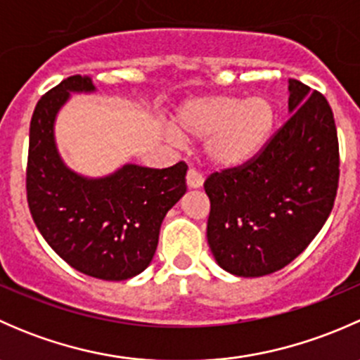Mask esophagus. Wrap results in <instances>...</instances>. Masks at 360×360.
<instances>
[{
	"label": "esophagus",
	"instance_id": "obj_1",
	"mask_svg": "<svg viewBox=\"0 0 360 360\" xmlns=\"http://www.w3.org/2000/svg\"><path fill=\"white\" fill-rule=\"evenodd\" d=\"M186 183H188V186L193 188V190H197V188H202L203 176L200 172H198L197 169H193V167H191V169L188 170V174H186Z\"/></svg>",
	"mask_w": 360,
	"mask_h": 360
}]
</instances>
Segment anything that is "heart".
<instances>
[{
	"mask_svg": "<svg viewBox=\"0 0 360 360\" xmlns=\"http://www.w3.org/2000/svg\"><path fill=\"white\" fill-rule=\"evenodd\" d=\"M277 122V110L266 96L212 94L184 104L177 129L184 137L205 139V155L221 169L252 160L266 146Z\"/></svg>",
	"mask_w": 360,
	"mask_h": 360,
	"instance_id": "1",
	"label": "heart"
}]
</instances>
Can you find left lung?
Returning <instances> with one entry per match:
<instances>
[{
  "label": "left lung",
  "instance_id": "8db88e82",
  "mask_svg": "<svg viewBox=\"0 0 360 360\" xmlns=\"http://www.w3.org/2000/svg\"><path fill=\"white\" fill-rule=\"evenodd\" d=\"M292 116L240 167L210 174L207 242L217 264L238 277H263L308 248L335 205L340 148L331 106L321 92L289 79Z\"/></svg>",
  "mask_w": 360,
  "mask_h": 360
}]
</instances>
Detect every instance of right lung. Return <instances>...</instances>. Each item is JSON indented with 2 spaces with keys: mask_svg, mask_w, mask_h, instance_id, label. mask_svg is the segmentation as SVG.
Returning <instances> with one entry per match:
<instances>
[{
  "mask_svg": "<svg viewBox=\"0 0 360 360\" xmlns=\"http://www.w3.org/2000/svg\"><path fill=\"white\" fill-rule=\"evenodd\" d=\"M86 76H69L36 104L29 127L27 203L39 233L64 261L103 281H127L150 266L162 221L186 193L184 162L169 169L123 165L101 179L69 170L53 139L69 92H92Z\"/></svg>",
  "mask_w": 360,
  "mask_h": 360,
  "instance_id": "1",
  "label": "right lung"
}]
</instances>
